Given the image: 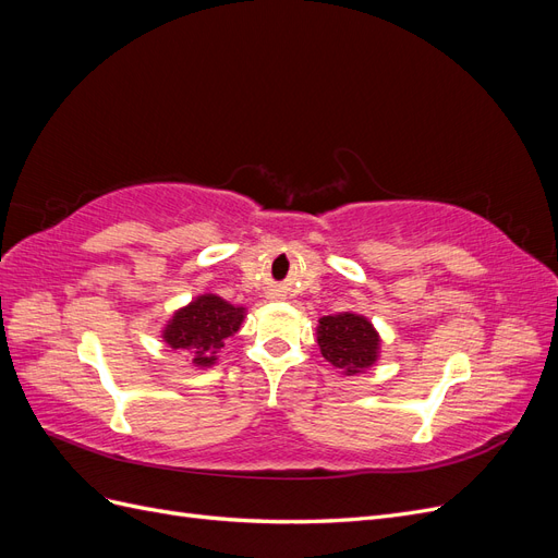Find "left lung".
<instances>
[{"instance_id": "obj_1", "label": "left lung", "mask_w": 558, "mask_h": 558, "mask_svg": "<svg viewBox=\"0 0 558 558\" xmlns=\"http://www.w3.org/2000/svg\"><path fill=\"white\" fill-rule=\"evenodd\" d=\"M316 342L324 359L347 377L365 373L381 353V337L373 320L356 312L320 316Z\"/></svg>"}]
</instances>
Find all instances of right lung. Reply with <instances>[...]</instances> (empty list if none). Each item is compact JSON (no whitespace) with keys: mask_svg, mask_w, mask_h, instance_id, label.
Here are the masks:
<instances>
[{"mask_svg":"<svg viewBox=\"0 0 558 558\" xmlns=\"http://www.w3.org/2000/svg\"><path fill=\"white\" fill-rule=\"evenodd\" d=\"M246 318V307L230 305L216 293H199L189 305L179 307L162 326L160 337L172 351L185 353L193 367L216 365L218 353Z\"/></svg>","mask_w":558,"mask_h":558,"instance_id":"obj_1","label":"right lung"}]
</instances>
